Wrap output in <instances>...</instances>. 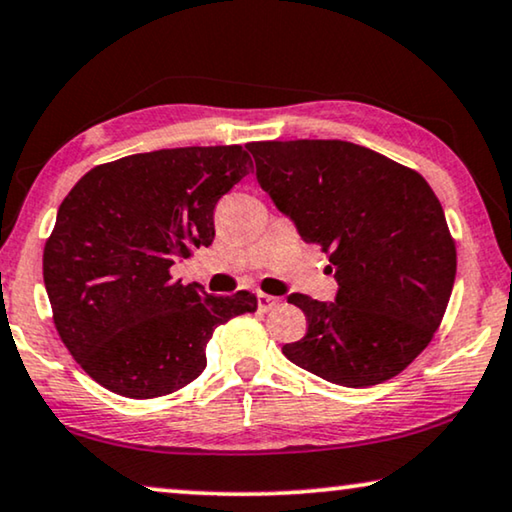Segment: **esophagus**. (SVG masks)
<instances>
[{"mask_svg": "<svg viewBox=\"0 0 512 512\" xmlns=\"http://www.w3.org/2000/svg\"><path fill=\"white\" fill-rule=\"evenodd\" d=\"M256 300H258V309L261 311H270L274 307H279V298H274V295H268V293H258Z\"/></svg>", "mask_w": 512, "mask_h": 512, "instance_id": "esophagus-1", "label": "esophagus"}]
</instances>
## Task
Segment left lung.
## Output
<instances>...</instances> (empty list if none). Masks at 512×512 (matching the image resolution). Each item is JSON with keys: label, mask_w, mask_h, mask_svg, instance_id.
I'll list each match as a JSON object with an SVG mask.
<instances>
[{"label": "left lung", "mask_w": 512, "mask_h": 512, "mask_svg": "<svg viewBox=\"0 0 512 512\" xmlns=\"http://www.w3.org/2000/svg\"><path fill=\"white\" fill-rule=\"evenodd\" d=\"M256 180L307 244L330 256L335 302L293 293L307 335L281 351L321 379L369 388L432 342L457 272L439 198L413 168L346 140H261Z\"/></svg>", "instance_id": "left-lung-1"}]
</instances>
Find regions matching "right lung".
Here are the masks:
<instances>
[{"label": "right lung", "mask_w": 512, "mask_h": 512, "mask_svg": "<svg viewBox=\"0 0 512 512\" xmlns=\"http://www.w3.org/2000/svg\"><path fill=\"white\" fill-rule=\"evenodd\" d=\"M254 170L242 145L175 147L94 166L59 205L43 249L57 335L92 379L129 399L203 374L217 325L256 295H207L170 268L214 240V207Z\"/></svg>", "instance_id": "add662e5"}]
</instances>
